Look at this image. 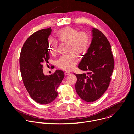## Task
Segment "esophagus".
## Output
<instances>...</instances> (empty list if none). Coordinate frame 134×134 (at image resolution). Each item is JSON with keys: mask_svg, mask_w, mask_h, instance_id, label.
Instances as JSON below:
<instances>
[{"mask_svg": "<svg viewBox=\"0 0 134 134\" xmlns=\"http://www.w3.org/2000/svg\"><path fill=\"white\" fill-rule=\"evenodd\" d=\"M64 74H65V75H69V74H70V72H68V71L65 72H64Z\"/></svg>", "mask_w": 134, "mask_h": 134, "instance_id": "obj_1", "label": "esophagus"}]
</instances>
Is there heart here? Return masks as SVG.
Returning a JSON list of instances; mask_svg holds the SVG:
<instances>
[{
	"label": "heart",
	"instance_id": "1",
	"mask_svg": "<svg viewBox=\"0 0 134 134\" xmlns=\"http://www.w3.org/2000/svg\"><path fill=\"white\" fill-rule=\"evenodd\" d=\"M57 39L62 43H68L67 52L69 54L62 56L57 62V66L65 71L72 70L77 64L79 59L75 53L83 54L87 52L91 43V37L86 32H79L71 27H66L56 33ZM58 42L54 39L48 42V51L53 55L57 52Z\"/></svg>",
	"mask_w": 134,
	"mask_h": 134
}]
</instances>
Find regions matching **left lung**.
I'll return each mask as SVG.
<instances>
[{"mask_svg":"<svg viewBox=\"0 0 134 134\" xmlns=\"http://www.w3.org/2000/svg\"><path fill=\"white\" fill-rule=\"evenodd\" d=\"M92 39L78 68L86 71L74 74L77 78L75 90L84 101L93 102L100 98L108 89L114 68L111 45L99 30H92Z\"/></svg>","mask_w":134,"mask_h":134,"instance_id":"1","label":"left lung"}]
</instances>
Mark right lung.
I'll use <instances>...</instances> for the list:
<instances>
[{
	"mask_svg": "<svg viewBox=\"0 0 134 134\" xmlns=\"http://www.w3.org/2000/svg\"><path fill=\"white\" fill-rule=\"evenodd\" d=\"M51 27L31 35L24 44L19 57V66L23 83L31 98L36 102L46 104L54 101L58 94V87L64 77L57 70L49 75L43 73V63L49 59L48 38Z\"/></svg>",
	"mask_w": 134,
	"mask_h": 134,
	"instance_id": "add662e5",
	"label": "right lung"
}]
</instances>
